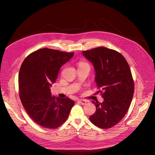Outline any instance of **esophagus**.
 I'll list each match as a JSON object with an SVG mask.
<instances>
[{"label": "esophagus", "instance_id": "obj_1", "mask_svg": "<svg viewBox=\"0 0 155 155\" xmlns=\"http://www.w3.org/2000/svg\"><path fill=\"white\" fill-rule=\"evenodd\" d=\"M78 102L80 103L81 105H85L87 103V101L86 100H79Z\"/></svg>", "mask_w": 155, "mask_h": 155}]
</instances>
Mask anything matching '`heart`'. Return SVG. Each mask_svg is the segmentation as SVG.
Here are the masks:
<instances>
[{
  "mask_svg": "<svg viewBox=\"0 0 155 155\" xmlns=\"http://www.w3.org/2000/svg\"><path fill=\"white\" fill-rule=\"evenodd\" d=\"M80 64H87V63H83V62H81V63H80Z\"/></svg>",
  "mask_w": 155,
  "mask_h": 155,
  "instance_id": "obj_1",
  "label": "heart"
}]
</instances>
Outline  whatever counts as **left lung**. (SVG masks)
Listing matches in <instances>:
<instances>
[{"mask_svg": "<svg viewBox=\"0 0 155 155\" xmlns=\"http://www.w3.org/2000/svg\"><path fill=\"white\" fill-rule=\"evenodd\" d=\"M95 70L94 81L103 92V103L97 101L95 113L89 117L101 129H109L119 123L127 112L134 94V81L130 69L124 56L118 51L98 47L82 51Z\"/></svg>", "mask_w": 155, "mask_h": 155, "instance_id": "left-lung-1", "label": "left lung"}]
</instances>
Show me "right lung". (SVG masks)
Segmentation results:
<instances>
[{
    "mask_svg": "<svg viewBox=\"0 0 155 155\" xmlns=\"http://www.w3.org/2000/svg\"><path fill=\"white\" fill-rule=\"evenodd\" d=\"M74 54L43 48L30 54L21 65L18 88L22 104L32 120L43 127L55 129L62 125L74 105L68 97L52 96L50 90L61 67Z\"/></svg>",
    "mask_w": 155,
    "mask_h": 155,
    "instance_id": "1",
    "label": "right lung"
}]
</instances>
